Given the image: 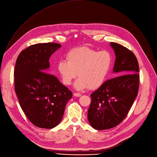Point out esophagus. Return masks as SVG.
<instances>
[{"mask_svg": "<svg viewBox=\"0 0 157 157\" xmlns=\"http://www.w3.org/2000/svg\"><path fill=\"white\" fill-rule=\"evenodd\" d=\"M74 96H75V97H81V93H74Z\"/></svg>", "mask_w": 157, "mask_h": 157, "instance_id": "obj_1", "label": "esophagus"}]
</instances>
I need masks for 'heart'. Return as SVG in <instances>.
I'll return each instance as SVG.
<instances>
[{
    "instance_id": "obj_1",
    "label": "heart",
    "mask_w": 157,
    "mask_h": 157,
    "mask_svg": "<svg viewBox=\"0 0 157 157\" xmlns=\"http://www.w3.org/2000/svg\"><path fill=\"white\" fill-rule=\"evenodd\" d=\"M66 60H60L57 71L62 82L70 85L75 83L76 90L89 88L93 90L101 86L106 81L113 63L112 54L108 50L98 51L84 47L72 49L66 54Z\"/></svg>"
}]
</instances>
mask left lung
<instances>
[{
	"instance_id": "left-lung-1",
	"label": "left lung",
	"mask_w": 157,
	"mask_h": 157,
	"mask_svg": "<svg viewBox=\"0 0 157 157\" xmlns=\"http://www.w3.org/2000/svg\"><path fill=\"white\" fill-rule=\"evenodd\" d=\"M110 45L116 56L113 71L118 76L106 81L91 95L88 119L97 130L119 124L128 115L139 89V65L135 55L117 43L111 42Z\"/></svg>"
}]
</instances>
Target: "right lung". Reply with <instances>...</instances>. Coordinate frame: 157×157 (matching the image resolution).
<instances>
[{"instance_id":"right-lung-1","label":"right lung","mask_w":157,"mask_h":157,"mask_svg":"<svg viewBox=\"0 0 157 157\" xmlns=\"http://www.w3.org/2000/svg\"><path fill=\"white\" fill-rule=\"evenodd\" d=\"M61 47L56 43L32 45L17 58L14 88L20 106L35 126L52 129L63 117L72 92L49 72V58Z\"/></svg>"}]
</instances>
